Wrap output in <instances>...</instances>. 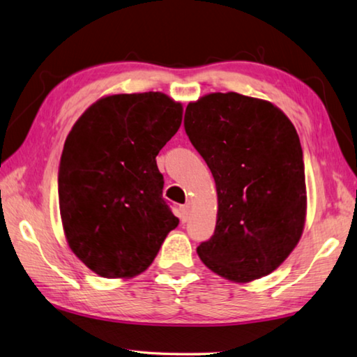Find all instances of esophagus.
I'll list each match as a JSON object with an SVG mask.
<instances>
[{
	"instance_id": "esophagus-1",
	"label": "esophagus",
	"mask_w": 357,
	"mask_h": 357,
	"mask_svg": "<svg viewBox=\"0 0 357 357\" xmlns=\"http://www.w3.org/2000/svg\"><path fill=\"white\" fill-rule=\"evenodd\" d=\"M189 215H190V206L189 204H184L179 207V218L181 222L185 223L187 220H189Z\"/></svg>"
}]
</instances>
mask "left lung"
I'll use <instances>...</instances> for the list:
<instances>
[{"instance_id":"8db88e82","label":"left lung","mask_w":357,"mask_h":357,"mask_svg":"<svg viewBox=\"0 0 357 357\" xmlns=\"http://www.w3.org/2000/svg\"><path fill=\"white\" fill-rule=\"evenodd\" d=\"M184 129L218 197L215 231L199 243V259L237 282L271 273L300 241L306 217L295 126L271 102L229 92L190 102Z\"/></svg>"}]
</instances>
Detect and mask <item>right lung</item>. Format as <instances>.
<instances>
[{
    "mask_svg": "<svg viewBox=\"0 0 357 357\" xmlns=\"http://www.w3.org/2000/svg\"><path fill=\"white\" fill-rule=\"evenodd\" d=\"M181 120L183 106L164 93H121L96 101L70 131L57 176L62 225L96 275L142 273L178 226L156 156Z\"/></svg>",
    "mask_w": 357,
    "mask_h": 357,
    "instance_id": "1",
    "label": "right lung"
}]
</instances>
